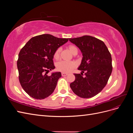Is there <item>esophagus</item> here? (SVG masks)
I'll use <instances>...</instances> for the list:
<instances>
[{"label": "esophagus", "mask_w": 133, "mask_h": 133, "mask_svg": "<svg viewBox=\"0 0 133 133\" xmlns=\"http://www.w3.org/2000/svg\"><path fill=\"white\" fill-rule=\"evenodd\" d=\"M68 74V73H64V72H63V73H62V75L63 76H66Z\"/></svg>", "instance_id": "34e87169"}]
</instances>
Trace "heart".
Instances as JSON below:
<instances>
[{
  "mask_svg": "<svg viewBox=\"0 0 133 133\" xmlns=\"http://www.w3.org/2000/svg\"><path fill=\"white\" fill-rule=\"evenodd\" d=\"M69 49L71 53L73 54L76 50H77V48L74 45H70L69 46ZM60 51V48H58L55 51L54 53V58L55 59H57L59 58ZM75 66V64L74 62L66 61V60H61L57 63V68L59 71L64 72V73H67V72H69L73 69Z\"/></svg>",
  "mask_w": 133,
  "mask_h": 133,
  "instance_id": "heart-1",
  "label": "heart"
}]
</instances>
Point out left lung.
I'll list each match as a JSON object with an SVG mask.
<instances>
[{
    "mask_svg": "<svg viewBox=\"0 0 133 133\" xmlns=\"http://www.w3.org/2000/svg\"><path fill=\"white\" fill-rule=\"evenodd\" d=\"M69 41L79 48L83 55L78 70L82 74L86 71L84 77L80 74H74L75 80L70 87L79 97H93L105 87L111 74V54L103 41L91 36L69 38Z\"/></svg>",
    "mask_w": 133,
    "mask_h": 133,
    "instance_id": "1",
    "label": "left lung"
}]
</instances>
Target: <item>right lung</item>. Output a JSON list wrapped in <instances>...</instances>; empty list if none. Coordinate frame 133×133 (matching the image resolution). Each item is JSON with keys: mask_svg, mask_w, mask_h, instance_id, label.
<instances>
[{"mask_svg": "<svg viewBox=\"0 0 133 133\" xmlns=\"http://www.w3.org/2000/svg\"><path fill=\"white\" fill-rule=\"evenodd\" d=\"M68 40L48 34L40 35L31 38L20 51L17 61L19 82L31 97L44 99L53 92L61 73L55 72L50 76L46 73L55 69L54 52Z\"/></svg>", "mask_w": 133, "mask_h": 133, "instance_id": "right-lung-1", "label": "right lung"}]
</instances>
